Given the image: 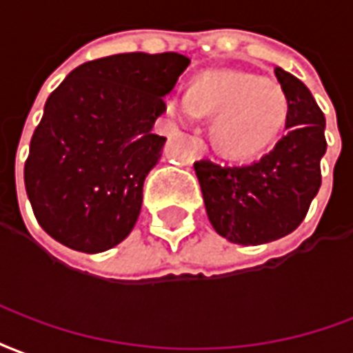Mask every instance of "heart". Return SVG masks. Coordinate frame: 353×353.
Listing matches in <instances>:
<instances>
[{"mask_svg":"<svg viewBox=\"0 0 353 353\" xmlns=\"http://www.w3.org/2000/svg\"><path fill=\"white\" fill-rule=\"evenodd\" d=\"M167 117L182 125L212 117L208 135L223 158L250 161L269 150L290 118V99L276 82L244 69H208L190 82L188 94L171 92Z\"/></svg>","mask_w":353,"mask_h":353,"instance_id":"b5f03b06","label":"heart"}]
</instances>
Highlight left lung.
<instances>
[{
    "instance_id": "1",
    "label": "left lung",
    "mask_w": 353,
    "mask_h": 353,
    "mask_svg": "<svg viewBox=\"0 0 353 353\" xmlns=\"http://www.w3.org/2000/svg\"><path fill=\"white\" fill-rule=\"evenodd\" d=\"M274 74L290 99L288 133L274 148L246 165L194 163L212 228L243 246L271 243L297 230L321 186L325 117L297 77L282 68Z\"/></svg>"
}]
</instances>
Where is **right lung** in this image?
<instances>
[{"instance_id":"1","label":"right lung","mask_w":353,"mask_h":353,"mask_svg":"<svg viewBox=\"0 0 353 353\" xmlns=\"http://www.w3.org/2000/svg\"><path fill=\"white\" fill-rule=\"evenodd\" d=\"M188 65L176 52L114 54L79 65L48 95L24 182L54 241L99 254L130 235L167 141L152 133L165 112L161 97Z\"/></svg>"}]
</instances>
